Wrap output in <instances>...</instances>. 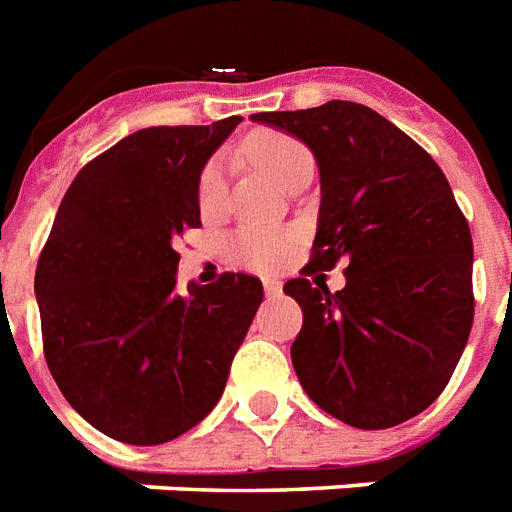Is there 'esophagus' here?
I'll use <instances>...</instances> for the list:
<instances>
[{"instance_id":"obj_1","label":"esophagus","mask_w":512,"mask_h":512,"mask_svg":"<svg viewBox=\"0 0 512 512\" xmlns=\"http://www.w3.org/2000/svg\"><path fill=\"white\" fill-rule=\"evenodd\" d=\"M263 287L268 298H276V295L282 292V282H279V279H263Z\"/></svg>"}]
</instances>
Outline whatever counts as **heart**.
<instances>
[{
    "label": "heart",
    "mask_w": 512,
    "mask_h": 512,
    "mask_svg": "<svg viewBox=\"0 0 512 512\" xmlns=\"http://www.w3.org/2000/svg\"><path fill=\"white\" fill-rule=\"evenodd\" d=\"M244 152L282 190L300 174L314 171L311 152L292 136L260 131V134L249 136ZM225 187H228V163L225 158H214L206 163V169L201 171V179H198V209L204 217H214L220 212L225 204ZM287 252H290V239L284 233H273V230H244L233 239L236 263L249 265V268H273L282 263Z\"/></svg>",
    "instance_id": "obj_1"
}]
</instances>
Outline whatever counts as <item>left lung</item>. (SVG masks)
<instances>
[{
  "label": "left lung",
  "instance_id": "1",
  "mask_svg": "<svg viewBox=\"0 0 512 512\" xmlns=\"http://www.w3.org/2000/svg\"><path fill=\"white\" fill-rule=\"evenodd\" d=\"M249 120L295 136L319 166L314 260L346 287L290 279L303 308L292 368L343 424L386 429L438 400L473 327V236L446 174L395 123L354 101Z\"/></svg>",
  "mask_w": 512,
  "mask_h": 512
}]
</instances>
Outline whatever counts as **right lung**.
<instances>
[{
	"instance_id": "obj_1",
	"label": "right lung",
	"mask_w": 512,
	"mask_h": 512,
	"mask_svg": "<svg viewBox=\"0 0 512 512\" xmlns=\"http://www.w3.org/2000/svg\"><path fill=\"white\" fill-rule=\"evenodd\" d=\"M239 123L120 139L74 177L39 257L50 373L74 411L120 443L158 446L204 419L263 303L249 273L177 287L174 241L201 228L198 179Z\"/></svg>"
}]
</instances>
